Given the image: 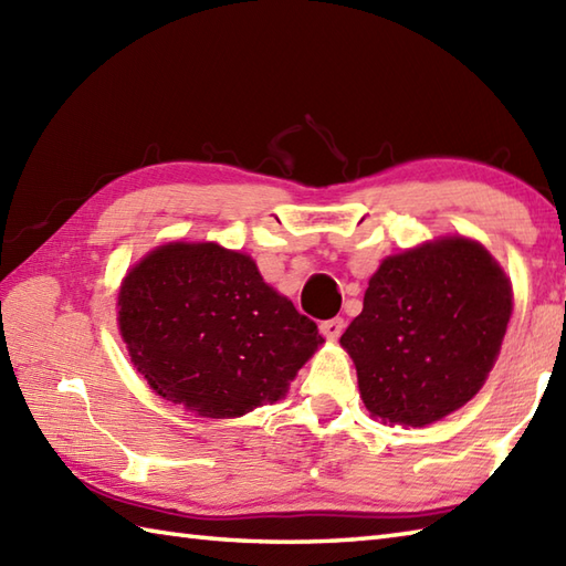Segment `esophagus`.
Returning a JSON list of instances; mask_svg holds the SVG:
<instances>
[{"mask_svg":"<svg viewBox=\"0 0 566 566\" xmlns=\"http://www.w3.org/2000/svg\"><path fill=\"white\" fill-rule=\"evenodd\" d=\"M345 331V321L343 318H331L321 323V333L326 335L328 340H338Z\"/></svg>","mask_w":566,"mask_h":566,"instance_id":"obj_1","label":"esophagus"}]
</instances>
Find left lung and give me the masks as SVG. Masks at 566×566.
Instances as JSON below:
<instances>
[{"mask_svg": "<svg viewBox=\"0 0 566 566\" xmlns=\"http://www.w3.org/2000/svg\"><path fill=\"white\" fill-rule=\"evenodd\" d=\"M511 311L509 276L476 240L440 238L384 260L340 338L367 411L413 428L457 411L486 381Z\"/></svg>", "mask_w": 566, "mask_h": 566, "instance_id": "8db88e82", "label": "left lung"}]
</instances>
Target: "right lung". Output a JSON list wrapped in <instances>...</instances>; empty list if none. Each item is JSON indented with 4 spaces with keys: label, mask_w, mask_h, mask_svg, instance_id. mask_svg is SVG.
Masks as SVG:
<instances>
[{
    "label": "right lung",
    "mask_w": 566,
    "mask_h": 566,
    "mask_svg": "<svg viewBox=\"0 0 566 566\" xmlns=\"http://www.w3.org/2000/svg\"><path fill=\"white\" fill-rule=\"evenodd\" d=\"M118 328L150 389L201 418L280 401L323 343L243 252L167 243L126 274Z\"/></svg>",
    "instance_id": "obj_1"
}]
</instances>
